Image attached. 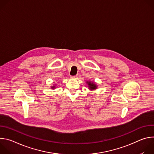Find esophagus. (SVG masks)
<instances>
[{"label": "esophagus", "instance_id": "esophagus-1", "mask_svg": "<svg viewBox=\"0 0 154 154\" xmlns=\"http://www.w3.org/2000/svg\"><path fill=\"white\" fill-rule=\"evenodd\" d=\"M71 79H77L78 78V75H72L70 77Z\"/></svg>", "mask_w": 154, "mask_h": 154}]
</instances>
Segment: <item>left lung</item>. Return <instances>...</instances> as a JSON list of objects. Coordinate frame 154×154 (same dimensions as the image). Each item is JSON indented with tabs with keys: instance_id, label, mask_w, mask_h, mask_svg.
Segmentation results:
<instances>
[{
	"instance_id": "left-lung-1",
	"label": "left lung",
	"mask_w": 154,
	"mask_h": 154,
	"mask_svg": "<svg viewBox=\"0 0 154 154\" xmlns=\"http://www.w3.org/2000/svg\"><path fill=\"white\" fill-rule=\"evenodd\" d=\"M88 85H89V87L90 90H94L96 88V85L93 83H91V82H88Z\"/></svg>"
}]
</instances>
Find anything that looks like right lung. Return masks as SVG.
<instances>
[{
  "instance_id": "add662e5",
  "label": "right lung",
  "mask_w": 154,
  "mask_h": 154,
  "mask_svg": "<svg viewBox=\"0 0 154 154\" xmlns=\"http://www.w3.org/2000/svg\"><path fill=\"white\" fill-rule=\"evenodd\" d=\"M52 88H54V87H52Z\"/></svg>"
}]
</instances>
